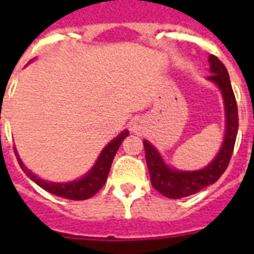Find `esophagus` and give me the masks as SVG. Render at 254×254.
<instances>
[{
	"label": "esophagus",
	"instance_id": "obj_1",
	"mask_svg": "<svg viewBox=\"0 0 254 254\" xmlns=\"http://www.w3.org/2000/svg\"><path fill=\"white\" fill-rule=\"evenodd\" d=\"M141 130H143V125H141V124H140L138 121L133 122V124H132V132L140 133Z\"/></svg>",
	"mask_w": 254,
	"mask_h": 254
}]
</instances>
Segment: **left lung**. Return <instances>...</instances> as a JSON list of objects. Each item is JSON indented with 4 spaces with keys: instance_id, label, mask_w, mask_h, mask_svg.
<instances>
[{
    "instance_id": "1",
    "label": "left lung",
    "mask_w": 254,
    "mask_h": 254,
    "mask_svg": "<svg viewBox=\"0 0 254 254\" xmlns=\"http://www.w3.org/2000/svg\"><path fill=\"white\" fill-rule=\"evenodd\" d=\"M209 72L207 80L219 87L223 96L224 113H226V132L222 147L218 155L201 170L181 171L171 169L166 165L158 149L152 144L144 140L145 160L148 166L151 184L156 190L169 198H182L194 194L208 185H212L223 174L233 155L235 138L238 132V109L234 92L230 83L227 69L220 60L215 56H209Z\"/></svg>"
}]
</instances>
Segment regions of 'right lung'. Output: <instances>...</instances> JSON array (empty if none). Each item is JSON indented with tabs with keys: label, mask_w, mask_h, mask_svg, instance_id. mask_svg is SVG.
Listing matches in <instances>:
<instances>
[{
	"label": "right lung",
	"mask_w": 254,
	"mask_h": 254,
	"mask_svg": "<svg viewBox=\"0 0 254 254\" xmlns=\"http://www.w3.org/2000/svg\"><path fill=\"white\" fill-rule=\"evenodd\" d=\"M127 134H129V132L124 130L116 138H113L110 143L102 149L99 158L95 162L92 169L84 177L72 182L45 181V180H42L38 176H35L34 173H31L25 167L24 163L19 158L17 152H16V156H17V160H19V165L21 167V170L24 171L25 174L30 177L36 185L43 188L49 193H53L56 196L64 197V198H69V200H87L89 197L94 196L95 193H98L100 188L105 185L107 176H109V171H110L111 163H113V159H114V156H116L117 151L120 148L121 143L124 141V138L127 137Z\"/></svg>",
	"instance_id": "add662e5"
}]
</instances>
